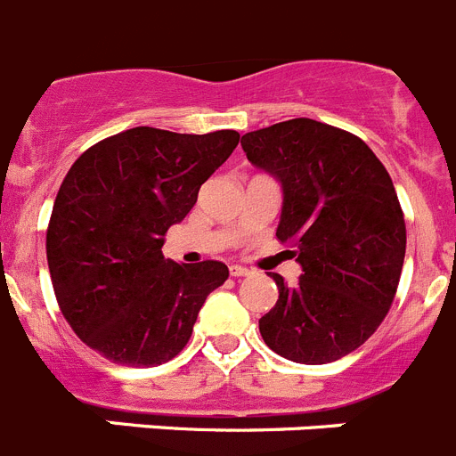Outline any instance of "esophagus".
Instances as JSON below:
<instances>
[{"mask_svg": "<svg viewBox=\"0 0 456 456\" xmlns=\"http://www.w3.org/2000/svg\"><path fill=\"white\" fill-rule=\"evenodd\" d=\"M253 269L248 267H241V265H231V276L240 278V276H251Z\"/></svg>", "mask_w": 456, "mask_h": 456, "instance_id": "34e87169", "label": "esophagus"}]
</instances>
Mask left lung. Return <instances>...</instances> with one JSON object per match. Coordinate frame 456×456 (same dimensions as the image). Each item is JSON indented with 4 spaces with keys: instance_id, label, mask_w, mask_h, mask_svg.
<instances>
[{
    "instance_id": "left-lung-1",
    "label": "left lung",
    "mask_w": 456,
    "mask_h": 456,
    "mask_svg": "<svg viewBox=\"0 0 456 456\" xmlns=\"http://www.w3.org/2000/svg\"><path fill=\"white\" fill-rule=\"evenodd\" d=\"M253 167L283 187L276 237L297 247L301 278L272 273L278 301L260 317L267 347L324 365L379 329L400 285L406 225L386 167L363 139L313 118L241 136Z\"/></svg>"
}]
</instances>
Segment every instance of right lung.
<instances>
[{
	"mask_svg": "<svg viewBox=\"0 0 456 456\" xmlns=\"http://www.w3.org/2000/svg\"><path fill=\"white\" fill-rule=\"evenodd\" d=\"M240 143L235 130L132 127L79 155L56 193L47 267L63 317L111 363L162 365L189 342L228 267L164 260V235Z\"/></svg>",
	"mask_w": 456,
	"mask_h": 456,
	"instance_id": "right-lung-1",
	"label": "right lung"
}]
</instances>
